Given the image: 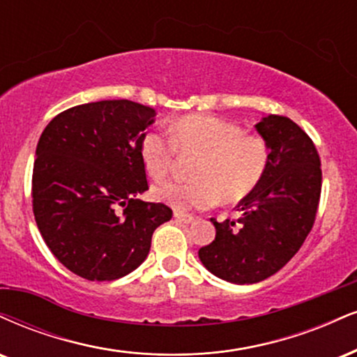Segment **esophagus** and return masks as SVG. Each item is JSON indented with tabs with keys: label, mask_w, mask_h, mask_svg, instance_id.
Returning <instances> with one entry per match:
<instances>
[{
	"label": "esophagus",
	"mask_w": 357,
	"mask_h": 357,
	"mask_svg": "<svg viewBox=\"0 0 357 357\" xmlns=\"http://www.w3.org/2000/svg\"><path fill=\"white\" fill-rule=\"evenodd\" d=\"M174 220L179 222H184V225H192L195 222V218L191 214H183V213H174Z\"/></svg>",
	"instance_id": "obj_1"
}]
</instances>
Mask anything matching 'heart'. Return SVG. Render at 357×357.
Returning a JSON list of instances; mask_svg holds the SVG:
<instances>
[{"label":"heart","mask_w":357,"mask_h":357,"mask_svg":"<svg viewBox=\"0 0 357 357\" xmlns=\"http://www.w3.org/2000/svg\"><path fill=\"white\" fill-rule=\"evenodd\" d=\"M167 135L169 139L156 131L146 132L139 153L153 179L171 173L176 153L197 158L191 171L195 181H169L153 188V196L178 213L206 209L218 197L225 203H238L256 190L268 169V141L225 119L184 116L167 128Z\"/></svg>","instance_id":"1"}]
</instances>
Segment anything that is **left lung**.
<instances>
[{"instance_id": "obj_1", "label": "left lung", "mask_w": 357, "mask_h": 357, "mask_svg": "<svg viewBox=\"0 0 357 357\" xmlns=\"http://www.w3.org/2000/svg\"><path fill=\"white\" fill-rule=\"evenodd\" d=\"M256 130L268 141V169L236 206L239 220L211 218L216 238L197 252L209 273L234 284L264 281L299 251L314 225L323 183L316 146L294 121L269 114Z\"/></svg>"}]
</instances>
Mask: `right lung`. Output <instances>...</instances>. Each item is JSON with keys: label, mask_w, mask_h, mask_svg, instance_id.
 Here are the masks:
<instances>
[{"label": "right lung", "mask_w": 357, "mask_h": 357, "mask_svg": "<svg viewBox=\"0 0 357 357\" xmlns=\"http://www.w3.org/2000/svg\"><path fill=\"white\" fill-rule=\"evenodd\" d=\"M156 111L130 100L70 108L36 146L33 213L56 259L88 281H114L139 266L154 229L173 216L148 190L139 146ZM123 208L121 215L117 209Z\"/></svg>", "instance_id": "add662e5"}]
</instances>
